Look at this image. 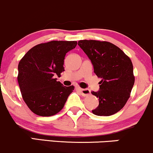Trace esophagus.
<instances>
[{
    "mask_svg": "<svg viewBox=\"0 0 153 153\" xmlns=\"http://www.w3.org/2000/svg\"><path fill=\"white\" fill-rule=\"evenodd\" d=\"M76 89L80 92V93L82 94V95L83 96H87L90 94V90L89 89H82L80 87H76Z\"/></svg>",
    "mask_w": 153,
    "mask_h": 153,
    "instance_id": "34e87169",
    "label": "esophagus"
}]
</instances>
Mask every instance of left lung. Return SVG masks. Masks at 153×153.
Returning <instances> with one entry per match:
<instances>
[{"label":"left lung","mask_w":153,"mask_h":153,"mask_svg":"<svg viewBox=\"0 0 153 153\" xmlns=\"http://www.w3.org/2000/svg\"><path fill=\"white\" fill-rule=\"evenodd\" d=\"M78 45L91 61L94 73L101 79L100 89L92 91L99 105L92 113L108 116L119 111L129 98L134 84L133 65L119 48L108 42L79 40Z\"/></svg>","instance_id":"left-lung-1"}]
</instances>
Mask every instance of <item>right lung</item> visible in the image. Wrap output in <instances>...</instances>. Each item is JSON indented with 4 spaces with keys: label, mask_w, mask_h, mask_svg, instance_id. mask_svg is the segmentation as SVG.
Returning a JSON list of instances; mask_svg holds the SVG:
<instances>
[{
    "label": "right lung",
    "mask_w": 153,
    "mask_h": 153,
    "mask_svg": "<svg viewBox=\"0 0 153 153\" xmlns=\"http://www.w3.org/2000/svg\"><path fill=\"white\" fill-rule=\"evenodd\" d=\"M76 41L39 44L25 55L18 66V82L25 103L34 114L51 116L64 106L74 86L65 87L55 76L64 71V58Z\"/></svg>",
    "instance_id": "add662e5"
}]
</instances>
